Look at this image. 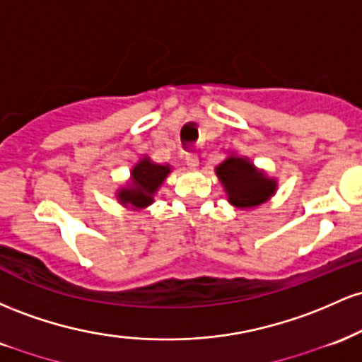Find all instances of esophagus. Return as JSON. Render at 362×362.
<instances>
[{
	"label": "esophagus",
	"instance_id": "obj_1",
	"mask_svg": "<svg viewBox=\"0 0 362 362\" xmlns=\"http://www.w3.org/2000/svg\"><path fill=\"white\" fill-rule=\"evenodd\" d=\"M186 164H188L192 169L197 168V165H198V157H197V153H193V152L186 153Z\"/></svg>",
	"mask_w": 362,
	"mask_h": 362
}]
</instances>
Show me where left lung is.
<instances>
[{
    "instance_id": "8db88e82",
    "label": "left lung",
    "mask_w": 362,
    "mask_h": 362,
    "mask_svg": "<svg viewBox=\"0 0 362 362\" xmlns=\"http://www.w3.org/2000/svg\"><path fill=\"white\" fill-rule=\"evenodd\" d=\"M218 180L224 185L227 197L239 209H251L267 202L275 192V181L267 180L246 159L229 157L217 168Z\"/></svg>"
}]
</instances>
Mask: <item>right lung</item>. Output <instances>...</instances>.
<instances>
[{
    "label": "right lung",
    "instance_id": "1",
    "mask_svg": "<svg viewBox=\"0 0 362 362\" xmlns=\"http://www.w3.org/2000/svg\"><path fill=\"white\" fill-rule=\"evenodd\" d=\"M170 173L169 165L153 164L148 159L140 160L132 170L133 185L128 188L121 189L117 198L123 205L132 206H147L153 202V193L165 180V176Z\"/></svg>",
    "mask_w": 362,
    "mask_h": 362
}]
</instances>
